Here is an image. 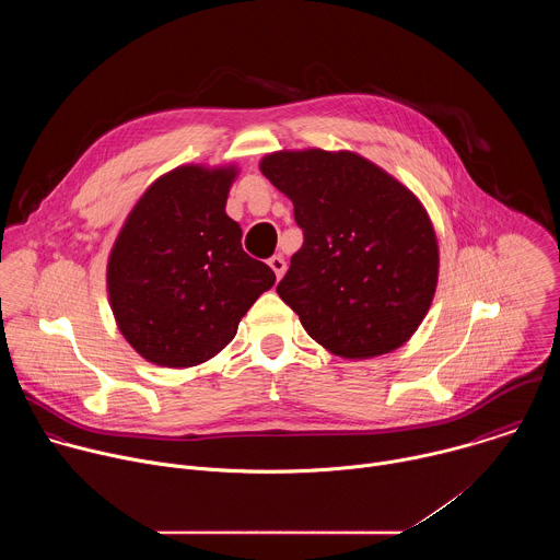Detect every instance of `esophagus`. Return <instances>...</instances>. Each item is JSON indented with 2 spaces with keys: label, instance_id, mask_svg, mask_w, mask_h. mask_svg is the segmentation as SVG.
Segmentation results:
<instances>
[{
  "label": "esophagus",
  "instance_id": "1",
  "mask_svg": "<svg viewBox=\"0 0 560 560\" xmlns=\"http://www.w3.org/2000/svg\"><path fill=\"white\" fill-rule=\"evenodd\" d=\"M270 268L275 270V275H277V279H281L283 277V272H285V259L281 257V255H275L270 261Z\"/></svg>",
  "mask_w": 560,
  "mask_h": 560
}]
</instances>
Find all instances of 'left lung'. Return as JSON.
<instances>
[{
	"label": "left lung",
	"mask_w": 560,
	"mask_h": 560,
	"mask_svg": "<svg viewBox=\"0 0 560 560\" xmlns=\"http://www.w3.org/2000/svg\"><path fill=\"white\" fill-rule=\"evenodd\" d=\"M259 168L303 230L277 292L305 332L343 359L401 348L439 281L436 232L417 195L350 150H279Z\"/></svg>",
	"instance_id": "8db88e82"
}]
</instances>
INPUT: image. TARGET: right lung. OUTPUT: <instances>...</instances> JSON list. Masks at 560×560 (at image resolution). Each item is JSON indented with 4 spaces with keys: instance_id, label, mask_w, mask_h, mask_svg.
Here are the masks:
<instances>
[{
    "instance_id": "obj_1",
    "label": "right lung",
    "mask_w": 560,
    "mask_h": 560,
    "mask_svg": "<svg viewBox=\"0 0 560 560\" xmlns=\"http://www.w3.org/2000/svg\"><path fill=\"white\" fill-rule=\"evenodd\" d=\"M236 166H179L126 217L106 285L124 339L150 363L192 368L219 354L275 272L242 248L225 214Z\"/></svg>"
}]
</instances>
